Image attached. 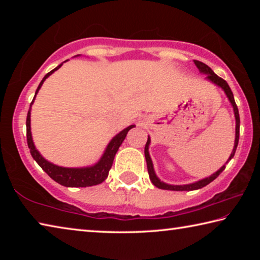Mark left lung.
<instances>
[{"label":"left lung","instance_id":"1","mask_svg":"<svg viewBox=\"0 0 260 260\" xmlns=\"http://www.w3.org/2000/svg\"><path fill=\"white\" fill-rule=\"evenodd\" d=\"M193 63L197 67V69L200 70L201 73H204L206 74L205 79H208L214 85H217L218 87L221 88V89L225 91V94L227 95L228 100H230V102L233 107V110H234V116H235V120H236V127H235V143H234V148H233V151L231 153V157L230 159L231 160L233 157L235 155V151H236V148H237V144H239V139H240V114H239V109H237V105L235 103V100H234V95L232 93V89L228 86V83L223 80L222 78L218 77L217 74H215L212 69L209 68L208 65L202 63L200 60H193ZM149 144H150V138L148 136V141L146 143V147H144V156H146V160H147V167H148V173H149V178H150L151 182L155 184L157 188L159 189H165V190H175V191H184V190H196V189H201L205 187L206 184H209L210 182H212L215 178L219 177V174L222 172L223 170H225V165L222 167H220V170H218L217 172L213 173L212 175H210V177L205 178V179H202L200 181L197 182H193V183H189V184H180V186H173V184H167L165 182L160 181L159 179L155 173V170H153V165H152V160L150 158V155H149Z\"/></svg>","mask_w":260,"mask_h":260}]
</instances>
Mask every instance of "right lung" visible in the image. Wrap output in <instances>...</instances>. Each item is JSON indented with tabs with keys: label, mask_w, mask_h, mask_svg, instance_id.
<instances>
[{
	"label": "right lung",
	"mask_w": 260,
	"mask_h": 260,
	"mask_svg": "<svg viewBox=\"0 0 260 260\" xmlns=\"http://www.w3.org/2000/svg\"><path fill=\"white\" fill-rule=\"evenodd\" d=\"M61 65H63V63L59 64L58 67L55 68L54 70H51L49 73H47L46 76L43 77L40 85H39L37 91H35L34 99L29 105L27 118H26V138H27V146L29 148L30 155H32V157L34 158V160L40 165L41 169L45 171V172L49 175L52 180H55L56 182H58L59 184H61V186H65V187L95 186V184L102 183L104 180L108 178L109 171L111 169L114 156H116L118 149H119V147L121 146L122 141L125 140L128 131L131 128H133V127H135V125L128 126L127 128L122 129L120 133H118L116 136H114V138L110 141V143L108 144V147L105 149L102 157H101V159L93 166L61 167V166H57L55 164H52V162L45 159V158L41 156V153L37 150V148H35L33 139H32V133H30V107H32V104L35 100V96H37L39 89L41 88L42 83L45 82L46 79L49 76H51L56 70H58Z\"/></svg>",
	"instance_id": "add662e5"
}]
</instances>
